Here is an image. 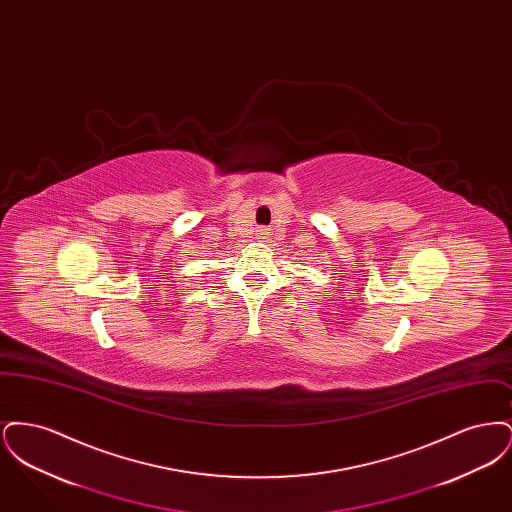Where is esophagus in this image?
<instances>
[{
  "label": "esophagus",
  "mask_w": 512,
  "mask_h": 512,
  "mask_svg": "<svg viewBox=\"0 0 512 512\" xmlns=\"http://www.w3.org/2000/svg\"><path fill=\"white\" fill-rule=\"evenodd\" d=\"M257 236H259V240H265L268 236L267 228H259V230H257Z\"/></svg>",
  "instance_id": "obj_1"
}]
</instances>
